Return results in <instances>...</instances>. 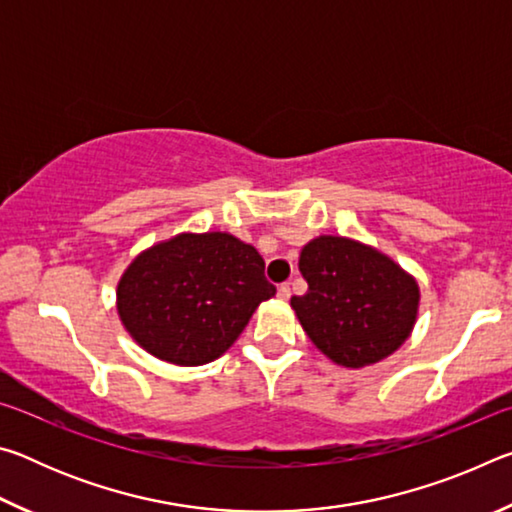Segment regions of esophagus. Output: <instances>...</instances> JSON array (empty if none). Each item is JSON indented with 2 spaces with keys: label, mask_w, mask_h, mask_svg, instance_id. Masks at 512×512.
I'll list each match as a JSON object with an SVG mask.
<instances>
[{
  "label": "esophagus",
  "mask_w": 512,
  "mask_h": 512,
  "mask_svg": "<svg viewBox=\"0 0 512 512\" xmlns=\"http://www.w3.org/2000/svg\"><path fill=\"white\" fill-rule=\"evenodd\" d=\"M277 298H280V300H289L291 298V287H289L287 282L277 287Z\"/></svg>",
  "instance_id": "obj_1"
}]
</instances>
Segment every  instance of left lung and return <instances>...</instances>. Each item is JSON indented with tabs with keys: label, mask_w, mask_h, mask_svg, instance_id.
Segmentation results:
<instances>
[{
	"label": "left lung",
	"mask_w": 512,
	"mask_h": 512,
	"mask_svg": "<svg viewBox=\"0 0 512 512\" xmlns=\"http://www.w3.org/2000/svg\"><path fill=\"white\" fill-rule=\"evenodd\" d=\"M309 289L291 307L311 343L345 368H363L409 339L420 289L379 250L345 237H318L302 248Z\"/></svg>",
	"instance_id": "8db88e82"
}]
</instances>
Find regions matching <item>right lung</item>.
Segmentation results:
<instances>
[{
    "label": "right lung",
    "instance_id": "1",
    "mask_svg": "<svg viewBox=\"0 0 512 512\" xmlns=\"http://www.w3.org/2000/svg\"><path fill=\"white\" fill-rule=\"evenodd\" d=\"M273 296L253 246L228 232H185L133 259L119 280L117 311L153 357L203 366L219 359L259 302Z\"/></svg>",
    "mask_w": 512,
    "mask_h": 512
}]
</instances>
